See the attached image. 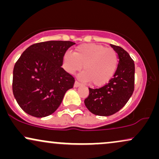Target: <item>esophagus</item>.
<instances>
[{"mask_svg": "<svg viewBox=\"0 0 159 159\" xmlns=\"http://www.w3.org/2000/svg\"><path fill=\"white\" fill-rule=\"evenodd\" d=\"M81 85V84L79 83V82L78 81H75V84H74V87H79V86Z\"/></svg>", "mask_w": 159, "mask_h": 159, "instance_id": "34e87169", "label": "esophagus"}]
</instances>
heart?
I'll list each match as a JSON object with an SVG mask.
<instances>
[{
  "label": "heart",
  "mask_w": 159,
  "mask_h": 159,
  "mask_svg": "<svg viewBox=\"0 0 159 159\" xmlns=\"http://www.w3.org/2000/svg\"><path fill=\"white\" fill-rule=\"evenodd\" d=\"M63 67L73 75L82 69L79 78L84 82H92L95 86L106 84L113 77L118 66V55L113 48L98 44H83L73 53L66 52L63 56Z\"/></svg>",
  "instance_id": "heart-1"
}]
</instances>
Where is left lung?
<instances>
[{
	"label": "left lung",
	"mask_w": 159,
	"mask_h": 159,
	"mask_svg": "<svg viewBox=\"0 0 159 159\" xmlns=\"http://www.w3.org/2000/svg\"><path fill=\"white\" fill-rule=\"evenodd\" d=\"M111 46L117 53L119 63L114 77L103 87L89 88L84 104L92 114L107 116L125 106L134 92V63L126 51L117 45Z\"/></svg>",
	"instance_id": "left-lung-1"
}]
</instances>
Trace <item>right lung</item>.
Masks as SVG:
<instances>
[{"label": "right lung", "mask_w": 159, "mask_h": 159, "mask_svg": "<svg viewBox=\"0 0 159 159\" xmlns=\"http://www.w3.org/2000/svg\"><path fill=\"white\" fill-rule=\"evenodd\" d=\"M70 41H47L29 46L14 66L12 92L22 110L45 117L60 106L75 78L61 67Z\"/></svg>", "instance_id": "add662e5"}]
</instances>
